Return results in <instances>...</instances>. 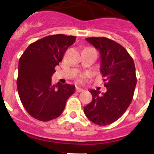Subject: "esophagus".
Returning <instances> with one entry per match:
<instances>
[{
	"label": "esophagus",
	"mask_w": 154,
	"mask_h": 154,
	"mask_svg": "<svg viewBox=\"0 0 154 154\" xmlns=\"http://www.w3.org/2000/svg\"><path fill=\"white\" fill-rule=\"evenodd\" d=\"M76 91H77V92H78V93H80V92H82V91H84V90L82 89V88H80V87H76Z\"/></svg>",
	"instance_id": "esophagus-1"
}]
</instances>
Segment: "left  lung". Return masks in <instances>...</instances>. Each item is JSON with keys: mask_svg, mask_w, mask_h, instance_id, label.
<instances>
[{"mask_svg": "<svg viewBox=\"0 0 154 154\" xmlns=\"http://www.w3.org/2000/svg\"><path fill=\"white\" fill-rule=\"evenodd\" d=\"M99 51L100 73L104 77L106 92L91 90L92 101L84 106L86 117L100 126L110 124L118 120L131 104L137 84L135 65L127 50L106 37H88Z\"/></svg>", "mask_w": 154, "mask_h": 154, "instance_id": "1", "label": "left lung"}]
</instances>
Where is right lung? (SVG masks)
<instances>
[{
  "label": "right lung",
  "instance_id": "add662e5",
  "mask_svg": "<svg viewBox=\"0 0 154 154\" xmlns=\"http://www.w3.org/2000/svg\"><path fill=\"white\" fill-rule=\"evenodd\" d=\"M75 41L74 36H47L30 44L20 57L17 91L23 107L34 118L45 122L58 117L74 93V85L52 84L51 76Z\"/></svg>",
  "mask_w": 154,
  "mask_h": 154
}]
</instances>
